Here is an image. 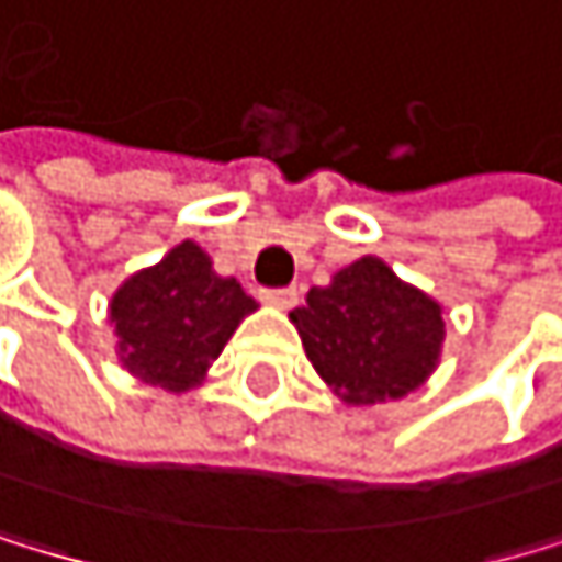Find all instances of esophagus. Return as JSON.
I'll return each mask as SVG.
<instances>
[{"label":"esophagus","instance_id":"34e87169","mask_svg":"<svg viewBox=\"0 0 562 562\" xmlns=\"http://www.w3.org/2000/svg\"><path fill=\"white\" fill-rule=\"evenodd\" d=\"M262 300L272 307H293L296 304V290L283 286V290H262Z\"/></svg>","mask_w":562,"mask_h":562}]
</instances>
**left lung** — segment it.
Wrapping results in <instances>:
<instances>
[{"label": "left lung", "instance_id": "left-lung-1", "mask_svg": "<svg viewBox=\"0 0 562 562\" xmlns=\"http://www.w3.org/2000/svg\"><path fill=\"white\" fill-rule=\"evenodd\" d=\"M290 317L321 380L349 404L407 397L428 380L446 338L442 307L373 255L314 286Z\"/></svg>", "mask_w": 562, "mask_h": 562}]
</instances>
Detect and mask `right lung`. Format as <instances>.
Masks as SVG:
<instances>
[{"instance_id":"1","label":"right lung","mask_w":562,"mask_h":562,"mask_svg":"<svg viewBox=\"0 0 562 562\" xmlns=\"http://www.w3.org/2000/svg\"><path fill=\"white\" fill-rule=\"evenodd\" d=\"M255 307L238 279L217 276L200 245L182 241L113 293L120 362L144 383L182 394Z\"/></svg>"}]
</instances>
